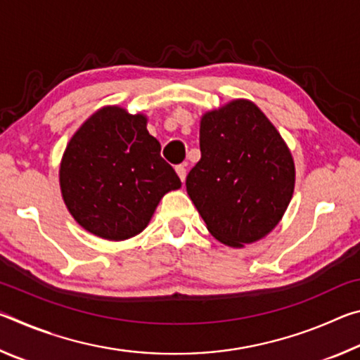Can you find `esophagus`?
<instances>
[{"instance_id":"1","label":"esophagus","mask_w":360,"mask_h":360,"mask_svg":"<svg viewBox=\"0 0 360 360\" xmlns=\"http://www.w3.org/2000/svg\"><path fill=\"white\" fill-rule=\"evenodd\" d=\"M176 173H178V176H179V179L184 182L186 181V176H187V169H186V167L184 165H178L176 167Z\"/></svg>"}]
</instances>
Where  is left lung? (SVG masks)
Instances as JSON below:
<instances>
[{
    "label": "left lung",
    "mask_w": 360,
    "mask_h": 360,
    "mask_svg": "<svg viewBox=\"0 0 360 360\" xmlns=\"http://www.w3.org/2000/svg\"><path fill=\"white\" fill-rule=\"evenodd\" d=\"M200 150L186 187L211 235L240 248L270 233L294 193L295 168L265 114L248 100L206 112Z\"/></svg>",
    "instance_id": "8db88e82"
}]
</instances>
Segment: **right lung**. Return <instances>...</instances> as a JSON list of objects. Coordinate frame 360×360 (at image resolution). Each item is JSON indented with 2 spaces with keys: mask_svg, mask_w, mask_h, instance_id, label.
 <instances>
[{
  "mask_svg": "<svg viewBox=\"0 0 360 360\" xmlns=\"http://www.w3.org/2000/svg\"><path fill=\"white\" fill-rule=\"evenodd\" d=\"M146 122L141 114L103 108L66 146L60 165L63 200L76 222L100 238L138 235L163 195L181 187Z\"/></svg>",
  "mask_w": 360,
  "mask_h": 360,
  "instance_id": "1",
  "label": "right lung"
}]
</instances>
